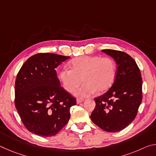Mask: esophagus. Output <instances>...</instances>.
I'll return each mask as SVG.
<instances>
[{
  "instance_id": "obj_1",
  "label": "esophagus",
  "mask_w": 156,
  "mask_h": 156,
  "mask_svg": "<svg viewBox=\"0 0 156 156\" xmlns=\"http://www.w3.org/2000/svg\"><path fill=\"white\" fill-rule=\"evenodd\" d=\"M83 101V100H80V99H78L77 100H76V103L77 104H80V103H81Z\"/></svg>"
}]
</instances>
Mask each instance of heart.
<instances>
[{"label": "heart", "mask_w": 156, "mask_h": 156, "mask_svg": "<svg viewBox=\"0 0 156 156\" xmlns=\"http://www.w3.org/2000/svg\"><path fill=\"white\" fill-rule=\"evenodd\" d=\"M70 68H62L58 72V78L69 93L76 91L78 98H86L96 93H102L112 86L116 77V65L110 57L98 56L77 57L70 62Z\"/></svg>", "instance_id": "heart-1"}]
</instances>
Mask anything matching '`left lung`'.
<instances>
[{
	"label": "left lung",
	"instance_id": "left-lung-1",
	"mask_svg": "<svg viewBox=\"0 0 156 156\" xmlns=\"http://www.w3.org/2000/svg\"><path fill=\"white\" fill-rule=\"evenodd\" d=\"M102 52L115 60L117 72L111 88L94 98L96 107L91 119L102 130L118 132L135 119L142 99V80L135 60L125 52L103 49Z\"/></svg>",
	"mask_w": 156,
	"mask_h": 156
}]
</instances>
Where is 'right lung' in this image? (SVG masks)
I'll return each mask as SVG.
<instances>
[{"instance_id":"1","label":"right lung","mask_w":156,"mask_h":156,"mask_svg":"<svg viewBox=\"0 0 156 156\" xmlns=\"http://www.w3.org/2000/svg\"><path fill=\"white\" fill-rule=\"evenodd\" d=\"M69 56L40 53L26 60L15 83V105L28 131L54 136L67 125L76 100L62 87L56 69Z\"/></svg>"}]
</instances>
